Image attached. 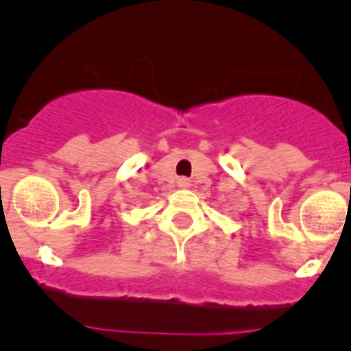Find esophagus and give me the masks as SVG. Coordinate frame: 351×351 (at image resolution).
<instances>
[{
    "instance_id": "34e87169",
    "label": "esophagus",
    "mask_w": 351,
    "mask_h": 351,
    "mask_svg": "<svg viewBox=\"0 0 351 351\" xmlns=\"http://www.w3.org/2000/svg\"><path fill=\"white\" fill-rule=\"evenodd\" d=\"M179 186H182V188H186V186H188V181H186V179H179Z\"/></svg>"
}]
</instances>
